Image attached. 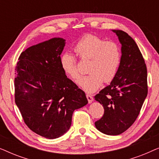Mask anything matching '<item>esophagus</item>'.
<instances>
[{"instance_id":"esophagus-1","label":"esophagus","mask_w":159,"mask_h":159,"mask_svg":"<svg viewBox=\"0 0 159 159\" xmlns=\"http://www.w3.org/2000/svg\"><path fill=\"white\" fill-rule=\"evenodd\" d=\"M86 97H87V99H88L89 103H92V102L93 101V96H92V95H91L87 94V95H86Z\"/></svg>"}]
</instances>
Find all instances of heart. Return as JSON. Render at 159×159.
Returning <instances> with one entry per match:
<instances>
[{
    "mask_svg": "<svg viewBox=\"0 0 159 159\" xmlns=\"http://www.w3.org/2000/svg\"><path fill=\"white\" fill-rule=\"evenodd\" d=\"M74 50L82 60H89L88 71L90 74L77 82L86 93L95 92L101 88L103 82H111L116 76L121 61V51L116 42L87 34L77 41ZM60 64L69 77L75 81L80 79L77 60L72 53H63Z\"/></svg>",
    "mask_w": 159,
    "mask_h": 159,
    "instance_id": "1",
    "label": "heart"
}]
</instances>
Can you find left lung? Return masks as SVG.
Masks as SVG:
<instances>
[{"instance_id": "left-lung-1", "label": "left lung", "mask_w": 159, "mask_h": 159, "mask_svg": "<svg viewBox=\"0 0 159 159\" xmlns=\"http://www.w3.org/2000/svg\"><path fill=\"white\" fill-rule=\"evenodd\" d=\"M113 32L121 44V61L111 84L95 96L104 108L95 125L104 134L118 135L131 127L140 114L148 94L147 67L133 39L122 30Z\"/></svg>"}]
</instances>
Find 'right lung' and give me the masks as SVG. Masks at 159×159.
I'll return each mask as SVG.
<instances>
[{"label":"right lung","mask_w":159,"mask_h":159,"mask_svg":"<svg viewBox=\"0 0 159 159\" xmlns=\"http://www.w3.org/2000/svg\"><path fill=\"white\" fill-rule=\"evenodd\" d=\"M64 41L52 38L28 48L15 69V102L23 120L32 131L48 139L66 133L74 111L88 103L84 91L61 66Z\"/></svg>","instance_id":"right-lung-1"}]
</instances>
